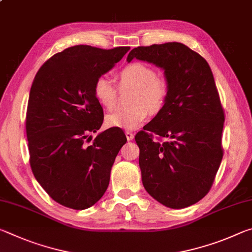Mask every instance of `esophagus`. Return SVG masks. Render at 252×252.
<instances>
[{
    "label": "esophagus",
    "mask_w": 252,
    "mask_h": 252,
    "mask_svg": "<svg viewBox=\"0 0 252 252\" xmlns=\"http://www.w3.org/2000/svg\"><path fill=\"white\" fill-rule=\"evenodd\" d=\"M126 136L127 141H131V140L134 139V134L132 133V132H130V131H126Z\"/></svg>",
    "instance_id": "34e87169"
}]
</instances>
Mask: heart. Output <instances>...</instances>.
<instances>
[{"label":"heart","instance_id":"b5f03b06","mask_svg":"<svg viewBox=\"0 0 252 252\" xmlns=\"http://www.w3.org/2000/svg\"><path fill=\"white\" fill-rule=\"evenodd\" d=\"M120 89H133L131 110L116 111L105 118L106 126L123 130H135L147 121L149 112H161L168 99V84L158 78L156 71L142 62H132L119 72ZM118 90L112 81L100 76L93 85V95L97 103L106 110H113L117 104Z\"/></svg>","mask_w":252,"mask_h":252}]
</instances>
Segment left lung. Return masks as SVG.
Returning a JSON list of instances; mask_svg holds the SVG:
<instances>
[{"mask_svg": "<svg viewBox=\"0 0 252 252\" xmlns=\"http://www.w3.org/2000/svg\"><path fill=\"white\" fill-rule=\"evenodd\" d=\"M133 59L163 69L169 89L161 112L135 135L144 189L168 208L192 206L211 189L223 157L224 112L210 66L178 42L138 46L126 61Z\"/></svg>", "mask_w": 252, "mask_h": 252, "instance_id": "8db88e82", "label": "left lung"}]
</instances>
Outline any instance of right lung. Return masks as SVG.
<instances>
[{
    "mask_svg": "<svg viewBox=\"0 0 252 252\" xmlns=\"http://www.w3.org/2000/svg\"><path fill=\"white\" fill-rule=\"evenodd\" d=\"M129 50L71 46L50 58L33 80L27 111L30 164L41 187L62 206L84 210L108 189L126 138L110 127L91 142L90 133L103 123L93 85Z\"/></svg>",
    "mask_w": 252,
    "mask_h": 252,
    "instance_id": "right-lung-1",
    "label": "right lung"
}]
</instances>
